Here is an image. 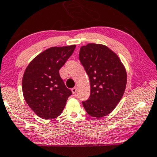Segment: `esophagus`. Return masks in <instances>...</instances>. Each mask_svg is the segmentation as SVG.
I'll use <instances>...</instances> for the list:
<instances>
[{
  "instance_id": "esophagus-1",
  "label": "esophagus",
  "mask_w": 157,
  "mask_h": 157,
  "mask_svg": "<svg viewBox=\"0 0 157 157\" xmlns=\"http://www.w3.org/2000/svg\"><path fill=\"white\" fill-rule=\"evenodd\" d=\"M71 91H72L73 94H75V93H76V92H77V87H75H75L72 88L71 89Z\"/></svg>"
}]
</instances>
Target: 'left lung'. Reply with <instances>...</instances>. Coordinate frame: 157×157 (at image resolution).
Wrapping results in <instances>:
<instances>
[{"label": "left lung", "instance_id": "obj_1", "mask_svg": "<svg viewBox=\"0 0 157 157\" xmlns=\"http://www.w3.org/2000/svg\"><path fill=\"white\" fill-rule=\"evenodd\" d=\"M79 60L90 82V96L83 106L89 115L101 118L119 103L127 84V73L119 57L102 44H88L81 47Z\"/></svg>", "mask_w": 157, "mask_h": 157}]
</instances>
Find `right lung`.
Masks as SVG:
<instances>
[{"instance_id":"add662e5","label":"right lung","mask_w":157,"mask_h":157,"mask_svg":"<svg viewBox=\"0 0 157 157\" xmlns=\"http://www.w3.org/2000/svg\"><path fill=\"white\" fill-rule=\"evenodd\" d=\"M75 45L51 47L36 56L25 70L22 92L30 108L44 119L59 116L72 92L64 84L59 70L65 65Z\"/></svg>"}]
</instances>
